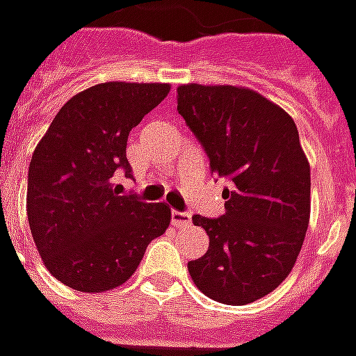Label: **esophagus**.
<instances>
[{
  "instance_id": "obj_1",
  "label": "esophagus",
  "mask_w": 356,
  "mask_h": 356,
  "mask_svg": "<svg viewBox=\"0 0 356 356\" xmlns=\"http://www.w3.org/2000/svg\"><path fill=\"white\" fill-rule=\"evenodd\" d=\"M170 219H172L174 227H186L192 222V217L188 213H182V211H172L170 213Z\"/></svg>"
}]
</instances>
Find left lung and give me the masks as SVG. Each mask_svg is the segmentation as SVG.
<instances>
[{"mask_svg": "<svg viewBox=\"0 0 356 356\" xmlns=\"http://www.w3.org/2000/svg\"><path fill=\"white\" fill-rule=\"evenodd\" d=\"M178 112L229 178L225 215H193L209 250L188 264L193 283L217 302L242 306L269 295L295 267L310 220V164L293 118L256 90L180 85Z\"/></svg>", "mask_w": 356, "mask_h": 356, "instance_id": "1", "label": "left lung"}]
</instances>
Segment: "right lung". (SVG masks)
<instances>
[{
	"mask_svg": "<svg viewBox=\"0 0 356 356\" xmlns=\"http://www.w3.org/2000/svg\"><path fill=\"white\" fill-rule=\"evenodd\" d=\"M166 83H100L56 114L29 166L26 215L44 266L63 285L104 293L136 273L170 225L166 203L118 195L127 136L168 95Z\"/></svg>",
	"mask_w": 356,
	"mask_h": 356,
	"instance_id": "1",
	"label": "right lung"
}]
</instances>
